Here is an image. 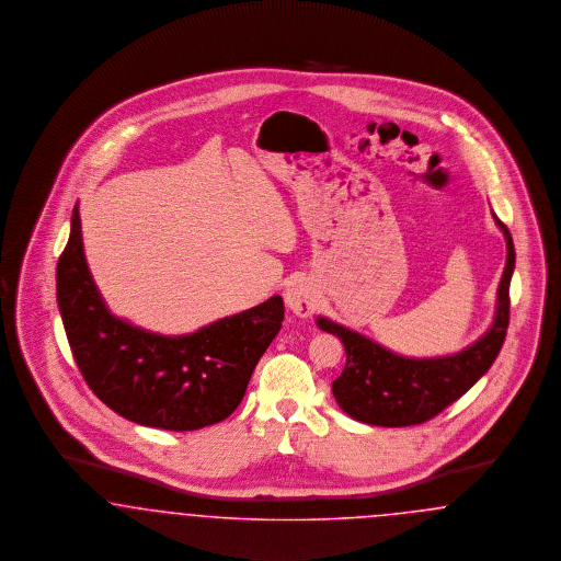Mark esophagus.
<instances>
[{
	"label": "esophagus",
	"mask_w": 561,
	"mask_h": 561,
	"mask_svg": "<svg viewBox=\"0 0 561 561\" xmlns=\"http://www.w3.org/2000/svg\"><path fill=\"white\" fill-rule=\"evenodd\" d=\"M285 304L295 317H310L318 306L317 285L308 278H295L285 289Z\"/></svg>",
	"instance_id": "34e87169"
}]
</instances>
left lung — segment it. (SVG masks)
I'll return each mask as SVG.
<instances>
[{"instance_id":"1","label":"left lung","mask_w":561,"mask_h":561,"mask_svg":"<svg viewBox=\"0 0 561 561\" xmlns=\"http://www.w3.org/2000/svg\"><path fill=\"white\" fill-rule=\"evenodd\" d=\"M494 221L507 243L494 318L486 333L461 352L427 358L402 356L331 318L317 317L318 329L340 337L345 347V368L333 381V396L343 413L379 427L416 425L442 413L486 375L507 335L510 283L515 268L512 234L496 216Z\"/></svg>"}]
</instances>
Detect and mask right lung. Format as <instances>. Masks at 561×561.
Segmentation results:
<instances>
[{
    "mask_svg": "<svg viewBox=\"0 0 561 561\" xmlns=\"http://www.w3.org/2000/svg\"><path fill=\"white\" fill-rule=\"evenodd\" d=\"M56 297L85 383L115 413L170 432L232 414L285 318L280 295L186 335L152 333L115 317L85 262L79 203L56 268Z\"/></svg>",
    "mask_w": 561,
    "mask_h": 561,
    "instance_id": "add662e5",
    "label": "right lung"
}]
</instances>
